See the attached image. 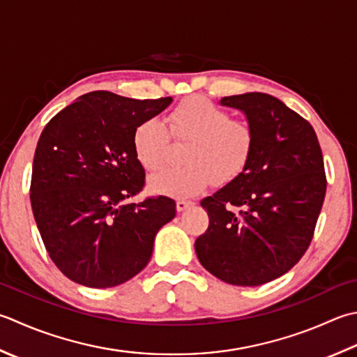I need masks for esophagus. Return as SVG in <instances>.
<instances>
[{"label": "esophagus", "mask_w": 357, "mask_h": 357, "mask_svg": "<svg viewBox=\"0 0 357 357\" xmlns=\"http://www.w3.org/2000/svg\"><path fill=\"white\" fill-rule=\"evenodd\" d=\"M190 206H193L192 201H184V199H178L176 201V211L178 212H183V211H185L187 207H190Z\"/></svg>", "instance_id": "34e87169"}]
</instances>
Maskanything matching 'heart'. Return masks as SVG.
I'll return each mask as SVG.
<instances>
[{
  "instance_id": "b5f03b06",
  "label": "heart",
  "mask_w": 357,
  "mask_h": 357,
  "mask_svg": "<svg viewBox=\"0 0 357 357\" xmlns=\"http://www.w3.org/2000/svg\"><path fill=\"white\" fill-rule=\"evenodd\" d=\"M169 128L156 117L145 119L132 132V150L145 170L155 172L169 159L170 136L188 142L178 169H165L149 179L153 193L192 198L212 183L226 185L240 176L254 149V132L246 122L232 121L229 111L193 96L174 107Z\"/></svg>"
}]
</instances>
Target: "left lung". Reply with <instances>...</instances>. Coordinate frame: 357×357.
<instances>
[{
	"instance_id": "8db88e82",
	"label": "left lung",
	"mask_w": 357,
	"mask_h": 357,
	"mask_svg": "<svg viewBox=\"0 0 357 357\" xmlns=\"http://www.w3.org/2000/svg\"><path fill=\"white\" fill-rule=\"evenodd\" d=\"M220 103L244 113L254 149L240 176L201 201L208 227L195 250L220 280L260 286L310 246L326 192L324 156L311 123L277 97L246 93Z\"/></svg>"
}]
</instances>
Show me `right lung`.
Instances as JSON below:
<instances>
[{
    "label": "right lung",
    "instance_id": "1",
    "mask_svg": "<svg viewBox=\"0 0 357 357\" xmlns=\"http://www.w3.org/2000/svg\"><path fill=\"white\" fill-rule=\"evenodd\" d=\"M172 100L93 91L55 114L41 132L32 165V212L49 257L69 280L111 288L150 261L158 230L174 218L176 204L167 197L127 202L145 184L132 132Z\"/></svg>",
    "mask_w": 357,
    "mask_h": 357
}]
</instances>
